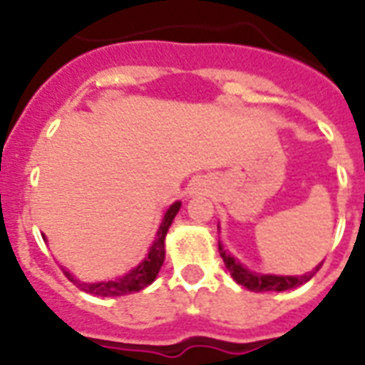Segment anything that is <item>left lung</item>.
Returning <instances> with one entry per match:
<instances>
[{"label": "left lung", "mask_w": 365, "mask_h": 365, "mask_svg": "<svg viewBox=\"0 0 365 365\" xmlns=\"http://www.w3.org/2000/svg\"><path fill=\"white\" fill-rule=\"evenodd\" d=\"M220 229V227H217ZM217 250H220V255H222L223 263L231 272V277L237 284L248 288L250 292H284V289L297 288L301 284L309 282L317 271L322 267V263L314 269V271L307 272L303 277H282V274H259V272L248 271L242 263L235 259L233 255L229 254L227 250L223 248V244L217 240Z\"/></svg>", "instance_id": "left-lung-1"}]
</instances>
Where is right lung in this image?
I'll use <instances>...</instances> for the list:
<instances>
[{
  "label": "right lung",
  "instance_id": "1",
  "mask_svg": "<svg viewBox=\"0 0 365 365\" xmlns=\"http://www.w3.org/2000/svg\"><path fill=\"white\" fill-rule=\"evenodd\" d=\"M180 206L182 202L178 200L174 205L166 210L163 222H160V227L157 231V237H155L151 248H149L148 255L143 257L142 263L138 267H134L128 274L121 278H115V280H108V282H81L77 280L70 271H66L64 274L70 278L71 282L76 284L77 288L87 292L91 295H98V297H119V295L134 294V292H140V289L148 288L149 284L153 282L157 274H159L160 267H163V261H165V239L168 229H170L174 217L180 212Z\"/></svg>",
  "mask_w": 365,
  "mask_h": 365
}]
</instances>
